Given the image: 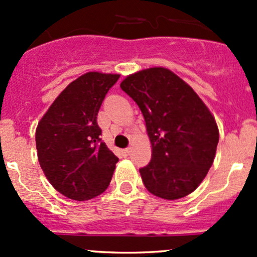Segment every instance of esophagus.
Returning <instances> with one entry per match:
<instances>
[{
	"label": "esophagus",
	"mask_w": 257,
	"mask_h": 257,
	"mask_svg": "<svg viewBox=\"0 0 257 257\" xmlns=\"http://www.w3.org/2000/svg\"><path fill=\"white\" fill-rule=\"evenodd\" d=\"M131 152H132V149H131V148H125V149H123V150H121V153H123V155H124V157H128V155L131 154Z\"/></svg>",
	"instance_id": "esophagus-1"
}]
</instances>
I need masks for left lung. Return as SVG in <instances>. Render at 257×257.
I'll use <instances>...</instances> for the list:
<instances>
[{
    "mask_svg": "<svg viewBox=\"0 0 257 257\" xmlns=\"http://www.w3.org/2000/svg\"><path fill=\"white\" fill-rule=\"evenodd\" d=\"M142 110L152 159L139 169L145 188L167 200L193 193L208 174L219 129L193 88L162 67L131 74L120 83Z\"/></svg>",
    "mask_w": 257,
    "mask_h": 257,
    "instance_id": "left-lung-1",
    "label": "left lung"
}]
</instances>
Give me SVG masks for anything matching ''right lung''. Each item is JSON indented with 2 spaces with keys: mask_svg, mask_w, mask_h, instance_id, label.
<instances>
[{
  "mask_svg": "<svg viewBox=\"0 0 257 257\" xmlns=\"http://www.w3.org/2000/svg\"><path fill=\"white\" fill-rule=\"evenodd\" d=\"M118 79L119 74H83L67 85L38 123V162L52 186L67 198L89 200L112 180L118 158L100 138L97 115Z\"/></svg>",
  "mask_w": 257,
  "mask_h": 257,
  "instance_id": "add662e5",
  "label": "right lung"
}]
</instances>
